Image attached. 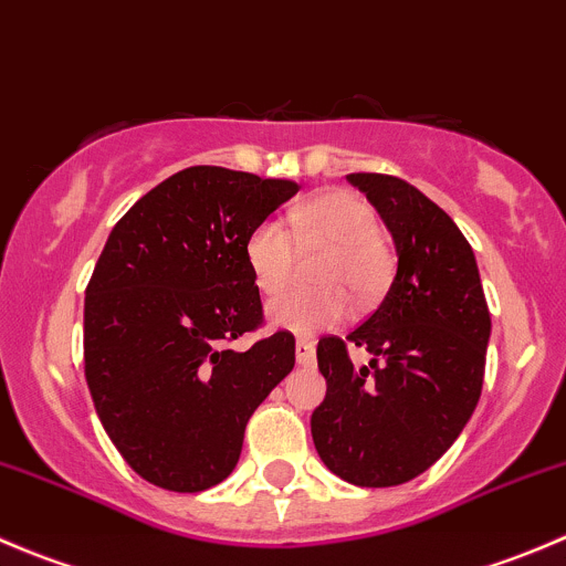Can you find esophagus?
I'll list each match as a JSON object with an SVG mask.
<instances>
[{
    "label": "esophagus",
    "instance_id": "34e87169",
    "mask_svg": "<svg viewBox=\"0 0 566 566\" xmlns=\"http://www.w3.org/2000/svg\"><path fill=\"white\" fill-rule=\"evenodd\" d=\"M295 358H298L301 367H315V342L312 339L295 342Z\"/></svg>",
    "mask_w": 566,
    "mask_h": 566
}]
</instances>
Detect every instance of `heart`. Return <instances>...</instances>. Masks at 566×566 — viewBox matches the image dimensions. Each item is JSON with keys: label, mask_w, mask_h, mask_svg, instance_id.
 <instances>
[{"label": "heart", "mask_w": 566, "mask_h": 566, "mask_svg": "<svg viewBox=\"0 0 566 566\" xmlns=\"http://www.w3.org/2000/svg\"><path fill=\"white\" fill-rule=\"evenodd\" d=\"M295 230L310 247H331L317 279L336 287L287 290L293 276L295 241L282 221L265 219L251 230L247 260L262 293H279L268 304V319L295 334H315L342 323L356 306H369L386 290L391 276V254L380 241V221L373 205L353 191H325L290 213Z\"/></svg>", "instance_id": "heart-1"}]
</instances>
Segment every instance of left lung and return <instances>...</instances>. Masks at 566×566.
<instances>
[{"mask_svg": "<svg viewBox=\"0 0 566 566\" xmlns=\"http://www.w3.org/2000/svg\"><path fill=\"white\" fill-rule=\"evenodd\" d=\"M391 232L397 273L378 310L345 339L323 336L325 399L312 413L319 460L358 488L410 482L458 441L484 380L490 312L460 227L410 182L356 172ZM347 346L369 365L353 368Z\"/></svg>", "mask_w": 566, "mask_h": 566, "instance_id": "1", "label": "left lung"}]
</instances>
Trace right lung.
<instances>
[{
	"instance_id": "obj_1",
	"label": "right lung",
	"mask_w": 566,
	"mask_h": 566,
	"mask_svg": "<svg viewBox=\"0 0 566 566\" xmlns=\"http://www.w3.org/2000/svg\"><path fill=\"white\" fill-rule=\"evenodd\" d=\"M298 193L224 167L158 182L114 224L84 298V375L106 436L164 490L199 493L238 465L262 399L295 367V336L249 350L262 323L247 241Z\"/></svg>"
}]
</instances>
